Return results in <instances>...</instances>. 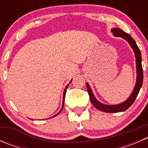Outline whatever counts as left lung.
<instances>
[{"label":"left lung","mask_w":148,"mask_h":148,"mask_svg":"<svg viewBox=\"0 0 148 148\" xmlns=\"http://www.w3.org/2000/svg\"><path fill=\"white\" fill-rule=\"evenodd\" d=\"M112 33H113L114 36L122 37V38H125L126 41H127V42L129 43L130 45L131 46V47L133 49L134 52H135V59H136L137 74L138 75H137V82L136 84H135V88H134L133 92H132L130 97L125 102L121 103L120 104H117V105H106V104H103L97 100L87 83H86V88H87L88 94L89 95V99H90L91 102L92 103V104L97 109L101 110V111L105 112L114 113L125 111V110H127L133 104V102H135V99L138 97L139 92H140V89L141 88L142 84H143V66H142L141 53H140V49H139L138 46L137 45L135 40L132 38V36L130 34H128L127 33H125V31L120 29V28H113V29H112Z\"/></svg>","instance_id":"8db88e82"}]
</instances>
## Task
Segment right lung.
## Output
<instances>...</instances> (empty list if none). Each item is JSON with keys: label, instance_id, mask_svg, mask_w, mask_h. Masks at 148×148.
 <instances>
[{"label": "right lung", "instance_id": "obj_1", "mask_svg": "<svg viewBox=\"0 0 148 148\" xmlns=\"http://www.w3.org/2000/svg\"><path fill=\"white\" fill-rule=\"evenodd\" d=\"M70 82H71V81ZM68 86H69V84L67 85L66 86V88H65L64 91V95H63V104H62V109H61V110H60V111H59V112L57 114H59V113L61 112V111H62V109H63V107H64V99H65V95H66V89H67V88H68ZM57 114H56V115H55V116H56V115H57ZM53 117H54V116H53Z\"/></svg>", "mask_w": 148, "mask_h": 148}]
</instances>
